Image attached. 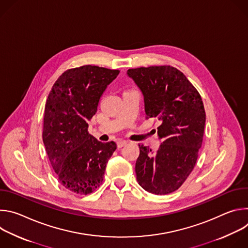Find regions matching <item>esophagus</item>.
Wrapping results in <instances>:
<instances>
[{
  "instance_id": "obj_1",
  "label": "esophagus",
  "mask_w": 248,
  "mask_h": 248,
  "mask_svg": "<svg viewBox=\"0 0 248 248\" xmlns=\"http://www.w3.org/2000/svg\"><path fill=\"white\" fill-rule=\"evenodd\" d=\"M117 144H118V148H122L123 146L127 144V141H119Z\"/></svg>"
}]
</instances>
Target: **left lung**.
I'll list each match as a JSON object with an SVG mask.
<instances>
[{
	"label": "left lung",
	"mask_w": 248,
	"mask_h": 248,
	"mask_svg": "<svg viewBox=\"0 0 248 248\" xmlns=\"http://www.w3.org/2000/svg\"><path fill=\"white\" fill-rule=\"evenodd\" d=\"M144 97L146 119L160 122L156 152L140 145L135 164L139 186L157 195L179 189L192 171L202 145L206 114L200 94L170 65L127 70Z\"/></svg>",
	"instance_id": "obj_1"
}]
</instances>
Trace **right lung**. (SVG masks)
Listing matches in <instances>:
<instances>
[{
	"instance_id": "obj_1",
	"label": "right lung",
	"mask_w": 248,
	"mask_h": 248,
	"mask_svg": "<svg viewBox=\"0 0 248 248\" xmlns=\"http://www.w3.org/2000/svg\"><path fill=\"white\" fill-rule=\"evenodd\" d=\"M120 70L82 65L57 79L44 110L43 142L60 183L78 194L93 192L103 182L117 144L103 143L88 132V121Z\"/></svg>"
}]
</instances>
